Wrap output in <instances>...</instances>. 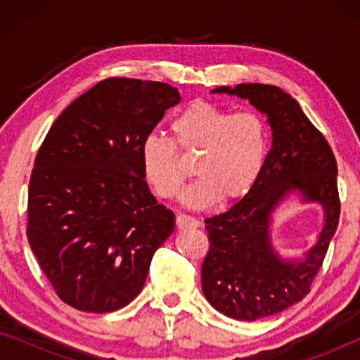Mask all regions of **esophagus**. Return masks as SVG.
<instances>
[{
    "label": "esophagus",
    "instance_id": "esophagus-1",
    "mask_svg": "<svg viewBox=\"0 0 360 360\" xmlns=\"http://www.w3.org/2000/svg\"><path fill=\"white\" fill-rule=\"evenodd\" d=\"M200 226V221L196 218H191L188 214H179L176 216V228L180 231H190L196 229Z\"/></svg>",
    "mask_w": 360,
    "mask_h": 360
}]
</instances>
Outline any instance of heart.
<instances>
[{
  "instance_id": "obj_1",
  "label": "heart",
  "mask_w": 360,
  "mask_h": 360,
  "mask_svg": "<svg viewBox=\"0 0 360 360\" xmlns=\"http://www.w3.org/2000/svg\"><path fill=\"white\" fill-rule=\"evenodd\" d=\"M172 132L181 150L201 152L195 164L198 180L181 193L185 206L201 210L219 200L236 203L257 185L270 149L269 124L259 112H234L196 100L172 121ZM176 144L155 132L141 142L142 174L162 198L175 196L186 179Z\"/></svg>"
}]
</instances>
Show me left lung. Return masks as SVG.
Masks as SVG:
<instances>
[{
	"label": "left lung",
	"instance_id": "1",
	"mask_svg": "<svg viewBox=\"0 0 360 360\" xmlns=\"http://www.w3.org/2000/svg\"><path fill=\"white\" fill-rule=\"evenodd\" d=\"M213 93L249 100L267 116L272 149L250 195L224 213L205 219L210 250L201 288L211 307L240 321L272 316L309 293L339 223L338 165L328 141L298 101L274 85L240 83ZM290 193L323 206L325 226L303 259H283L269 238L271 214Z\"/></svg>",
	"mask_w": 360,
	"mask_h": 360
}]
</instances>
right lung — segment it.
<instances>
[{"instance_id":"right-lung-1","label":"right lung","mask_w":360,"mask_h":360,"mask_svg":"<svg viewBox=\"0 0 360 360\" xmlns=\"http://www.w3.org/2000/svg\"><path fill=\"white\" fill-rule=\"evenodd\" d=\"M176 88L106 78L57 117L29 181L27 240L58 298L86 313L116 311L142 292L175 214L157 203L141 142Z\"/></svg>"}]
</instances>
